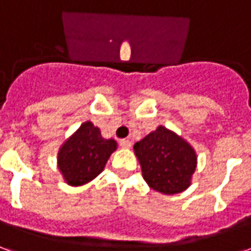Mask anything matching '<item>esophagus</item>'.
<instances>
[{
	"instance_id": "34e87169",
	"label": "esophagus",
	"mask_w": 251,
	"mask_h": 251,
	"mask_svg": "<svg viewBox=\"0 0 251 251\" xmlns=\"http://www.w3.org/2000/svg\"><path fill=\"white\" fill-rule=\"evenodd\" d=\"M120 147L124 148V149H129V148H131V141H129V140H120Z\"/></svg>"
}]
</instances>
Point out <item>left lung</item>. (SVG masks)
I'll return each instance as SVG.
<instances>
[{
    "label": "left lung",
    "instance_id": "obj_1",
    "mask_svg": "<svg viewBox=\"0 0 251 251\" xmlns=\"http://www.w3.org/2000/svg\"><path fill=\"white\" fill-rule=\"evenodd\" d=\"M134 154L147 184L160 194H180L188 188L198 165L196 152L187 140L165 126H157L134 144Z\"/></svg>",
    "mask_w": 251,
    "mask_h": 251
}]
</instances>
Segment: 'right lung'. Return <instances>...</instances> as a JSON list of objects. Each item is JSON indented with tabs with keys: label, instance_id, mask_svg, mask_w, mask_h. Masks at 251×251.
Listing matches in <instances>:
<instances>
[{
	"label": "right lung",
	"instance_id": "1",
	"mask_svg": "<svg viewBox=\"0 0 251 251\" xmlns=\"http://www.w3.org/2000/svg\"><path fill=\"white\" fill-rule=\"evenodd\" d=\"M117 147L115 140L103 138L98 126L86 121L59 148L57 169L68 185L87 184L103 171Z\"/></svg>",
	"mask_w": 251,
	"mask_h": 251
}]
</instances>
